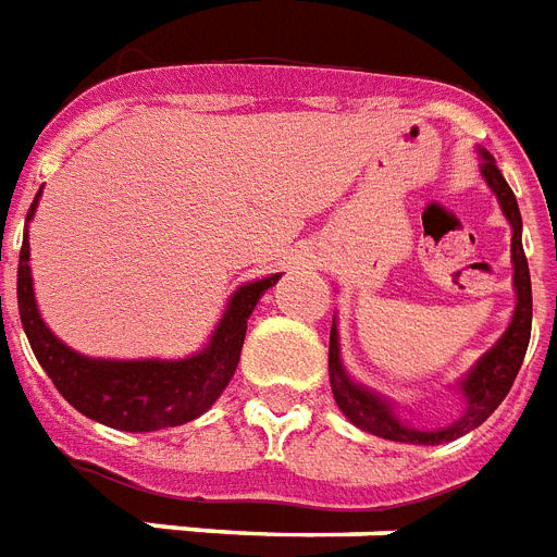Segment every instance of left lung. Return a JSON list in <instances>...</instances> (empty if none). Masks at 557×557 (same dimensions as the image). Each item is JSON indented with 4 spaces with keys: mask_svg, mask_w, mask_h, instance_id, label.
I'll use <instances>...</instances> for the list:
<instances>
[{
    "mask_svg": "<svg viewBox=\"0 0 557 557\" xmlns=\"http://www.w3.org/2000/svg\"><path fill=\"white\" fill-rule=\"evenodd\" d=\"M481 174L490 183V188L496 191L502 212L513 226V238H510V253H513V289H517V310H513V321L505 331V336L490 348L472 372L463 377L460 389L467 395V410L457 419L455 425L443 428V431H416V428L405 425L398 416L393 413V407L386 405L383 398H377L369 389H362L345 374L339 360V333L336 324L331 327V386L336 405L354 425L369 431L383 440L393 443H413V446H440V443H451L457 436L469 434L472 428H478L496 410L505 395L510 393V386L517 381L522 360H525V348L531 339V277H529V259L522 250V218L517 197L510 191V185L505 183V176L493 162V156L484 152V164Z\"/></svg>",
    "mask_w": 557,
    "mask_h": 557,
    "instance_id": "1",
    "label": "left lung"
}]
</instances>
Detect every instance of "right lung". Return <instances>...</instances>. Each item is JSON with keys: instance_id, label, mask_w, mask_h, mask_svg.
I'll list each match as a JSON object with an SVG mask.
<instances>
[{"instance_id": "1", "label": "right lung", "mask_w": 557, "mask_h": 557, "mask_svg": "<svg viewBox=\"0 0 557 557\" xmlns=\"http://www.w3.org/2000/svg\"><path fill=\"white\" fill-rule=\"evenodd\" d=\"M40 197V191H37ZM28 209L26 221L35 215ZM280 280V274L257 283H247L233 295L224 319L212 333L203 351L188 360H90L70 351L59 342L40 319L32 292V271H28V238L20 247V268H16V304L20 319L44 372L52 377L70 405L94 422L117 428V431H162L191 422L224 393L230 377L236 374L242 345H245L247 319L257 300ZM2 300V298H0ZM2 310V304H0Z\"/></svg>"}]
</instances>
